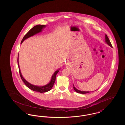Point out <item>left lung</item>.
Masks as SVG:
<instances>
[{
	"instance_id": "1",
	"label": "left lung",
	"mask_w": 125,
	"mask_h": 125,
	"mask_svg": "<svg viewBox=\"0 0 125 125\" xmlns=\"http://www.w3.org/2000/svg\"><path fill=\"white\" fill-rule=\"evenodd\" d=\"M105 42H106V43H107V44H108L109 46H110L111 47H113L112 45V44H111V42H110V41L109 38L108 37V36H107L106 35H105ZM73 89H74V90L76 92L78 93H81V94H86V93H89V92H89V91H82L79 90H78V89H76L74 87V86L73 85Z\"/></svg>"
}]
</instances>
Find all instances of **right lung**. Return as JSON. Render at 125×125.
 I'll return each mask as SVG.
<instances>
[{
  "mask_svg": "<svg viewBox=\"0 0 125 125\" xmlns=\"http://www.w3.org/2000/svg\"><path fill=\"white\" fill-rule=\"evenodd\" d=\"M45 25H38L34 26L33 28H32L30 31L24 36L21 42V43H22V42H23L24 40H25L26 39L30 37L31 36H34V35H35L36 34L39 33L40 32L42 31V28H43L44 27H45ZM18 67H19V73H20V75L21 78V80H22V81L23 82V83H25V84L30 89L34 91H36V92H39L40 93H43V92H47L48 91L52 89V88L55 82V80H56V76L57 74L59 72V70H58L57 71L55 72V73H54L52 77L51 81L50 82V83L48 84L47 85H46L45 86H36L33 85L31 84L28 83L27 81H26L23 77H22L21 73L20 71V67H19V62H18Z\"/></svg>",
  "mask_w": 125,
  "mask_h": 125,
  "instance_id": "add662e5",
  "label": "right lung"
}]
</instances>
